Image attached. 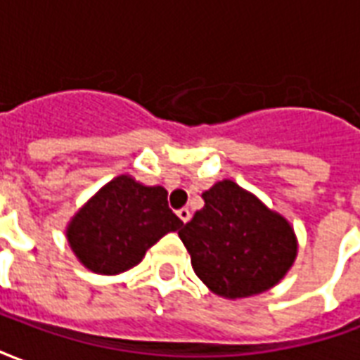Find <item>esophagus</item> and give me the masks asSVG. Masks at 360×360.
<instances>
[{
    "label": "esophagus",
    "mask_w": 360,
    "mask_h": 360,
    "mask_svg": "<svg viewBox=\"0 0 360 360\" xmlns=\"http://www.w3.org/2000/svg\"><path fill=\"white\" fill-rule=\"evenodd\" d=\"M177 216H179L183 224H187L188 219H191V210H188V208H181V210L177 212Z\"/></svg>",
    "instance_id": "34e87169"
}]
</instances>
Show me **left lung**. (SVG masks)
<instances>
[{
	"instance_id": "1",
	"label": "left lung",
	"mask_w": 360,
	"mask_h": 360,
	"mask_svg": "<svg viewBox=\"0 0 360 360\" xmlns=\"http://www.w3.org/2000/svg\"><path fill=\"white\" fill-rule=\"evenodd\" d=\"M202 198L204 208L179 237L204 285L224 299H245L278 285L299 250L293 226L231 179L214 183Z\"/></svg>"
}]
</instances>
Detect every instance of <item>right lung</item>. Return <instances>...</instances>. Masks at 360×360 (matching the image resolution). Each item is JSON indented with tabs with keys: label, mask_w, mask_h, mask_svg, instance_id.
<instances>
[{
	"label": "right lung",
	"mask_w": 360,
	"mask_h": 360,
	"mask_svg": "<svg viewBox=\"0 0 360 360\" xmlns=\"http://www.w3.org/2000/svg\"><path fill=\"white\" fill-rule=\"evenodd\" d=\"M181 226L183 221L167 206L164 187L119 175L75 212L65 237L84 268L117 276L134 268L152 245Z\"/></svg>",
	"instance_id": "right-lung-1"
}]
</instances>
